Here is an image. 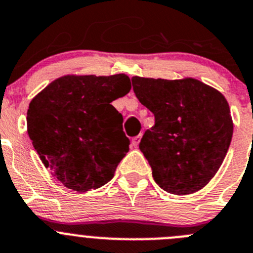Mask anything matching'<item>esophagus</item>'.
<instances>
[{"mask_svg":"<svg viewBox=\"0 0 253 253\" xmlns=\"http://www.w3.org/2000/svg\"><path fill=\"white\" fill-rule=\"evenodd\" d=\"M141 137H142V134H138V136H136V137L132 138V146L137 147L138 143H140V141H141Z\"/></svg>","mask_w":253,"mask_h":253,"instance_id":"1","label":"esophagus"}]
</instances>
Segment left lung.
I'll return each mask as SVG.
<instances>
[{"label": "left lung", "instance_id": "left-lung-1", "mask_svg": "<svg viewBox=\"0 0 253 253\" xmlns=\"http://www.w3.org/2000/svg\"><path fill=\"white\" fill-rule=\"evenodd\" d=\"M136 97L155 116L140 150L166 192L201 190L218 171L233 133L230 106L217 89L195 79L134 76Z\"/></svg>", "mask_w": 253, "mask_h": 253}]
</instances>
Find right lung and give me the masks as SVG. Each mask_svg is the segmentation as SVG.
Here are the masks:
<instances>
[{
  "instance_id": "obj_1",
  "label": "right lung",
  "mask_w": 253,
  "mask_h": 253,
  "mask_svg": "<svg viewBox=\"0 0 253 253\" xmlns=\"http://www.w3.org/2000/svg\"><path fill=\"white\" fill-rule=\"evenodd\" d=\"M129 89L126 75L63 76L31 101L28 136L44 167L67 188L86 192L112 180L129 140L111 102Z\"/></svg>"
}]
</instances>
